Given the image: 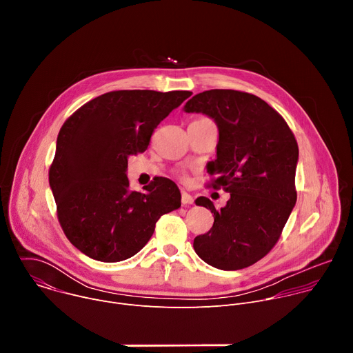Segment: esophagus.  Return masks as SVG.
<instances>
[{"label":"esophagus","instance_id":"esophagus-1","mask_svg":"<svg viewBox=\"0 0 353 353\" xmlns=\"http://www.w3.org/2000/svg\"><path fill=\"white\" fill-rule=\"evenodd\" d=\"M181 203H183L184 205H187V204H192V203H194V199H192V196H191L188 192L181 191Z\"/></svg>","mask_w":353,"mask_h":353}]
</instances>
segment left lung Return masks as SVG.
<instances>
[{
	"mask_svg": "<svg viewBox=\"0 0 353 353\" xmlns=\"http://www.w3.org/2000/svg\"><path fill=\"white\" fill-rule=\"evenodd\" d=\"M184 110L215 120L219 142L208 165L210 187L230 192L221 210L207 196L196 198L214 214V225L194 239L195 253L225 271L253 265L274 248L296 204V138L275 109L247 92L205 90Z\"/></svg>",
	"mask_w": 353,
	"mask_h": 353,
	"instance_id": "left-lung-1",
	"label": "left lung"
}]
</instances>
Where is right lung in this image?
<instances>
[{"label": "right lung", "mask_w": 353, "mask_h": 353, "mask_svg": "<svg viewBox=\"0 0 353 353\" xmlns=\"http://www.w3.org/2000/svg\"><path fill=\"white\" fill-rule=\"evenodd\" d=\"M188 90H113L100 94L63 124L48 170L57 218L67 239L88 257L117 263L137 254L181 195L165 177L131 191L128 157L146 150L158 124Z\"/></svg>", "instance_id": "1"}]
</instances>
